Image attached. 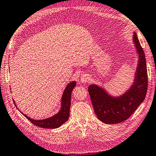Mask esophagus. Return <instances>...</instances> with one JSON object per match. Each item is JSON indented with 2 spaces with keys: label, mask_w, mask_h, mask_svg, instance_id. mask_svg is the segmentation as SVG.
<instances>
[{
  "label": "esophagus",
  "mask_w": 156,
  "mask_h": 156,
  "mask_svg": "<svg viewBox=\"0 0 156 156\" xmlns=\"http://www.w3.org/2000/svg\"><path fill=\"white\" fill-rule=\"evenodd\" d=\"M90 80V78L89 75L87 74H84L81 76L80 78V82L82 83H89Z\"/></svg>",
  "instance_id": "1"
}]
</instances>
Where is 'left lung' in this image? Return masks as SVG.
<instances>
[{
    "label": "left lung",
    "mask_w": 156,
    "mask_h": 156,
    "mask_svg": "<svg viewBox=\"0 0 156 156\" xmlns=\"http://www.w3.org/2000/svg\"><path fill=\"white\" fill-rule=\"evenodd\" d=\"M133 42L138 55V61L133 84L127 91L119 97H113L96 84H90L88 90L93 109L99 120L106 124H116L127 119L145 100L148 78L146 59L136 33Z\"/></svg>",
    "instance_id": "obj_1"
}]
</instances>
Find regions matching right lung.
I'll return each instance as SVG.
<instances>
[{"mask_svg": "<svg viewBox=\"0 0 156 156\" xmlns=\"http://www.w3.org/2000/svg\"><path fill=\"white\" fill-rule=\"evenodd\" d=\"M76 81H73L72 83L67 84V87L65 89L63 96L61 98V107L58 113L53 115L52 117L45 119L41 120H35L33 119H31L28 117L24 113L20 112L26 117L28 120H29L31 123L36 126L42 127V128H50L55 129L59 127L61 125H63L64 123H66L69 117V109L71 105V94H72V90L74 87H76ZM13 103L16 105L15 101H13ZM17 108L18 107L16 106ZM18 110H20L18 109Z\"/></svg>", "mask_w": 156, "mask_h": 156, "instance_id": "add662e5", "label": "right lung"}]
</instances>
